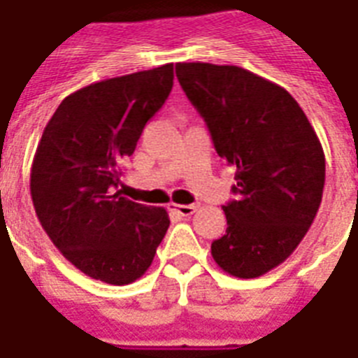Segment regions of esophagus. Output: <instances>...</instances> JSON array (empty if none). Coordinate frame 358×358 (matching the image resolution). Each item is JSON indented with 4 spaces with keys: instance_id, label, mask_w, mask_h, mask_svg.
Here are the masks:
<instances>
[{
    "instance_id": "1",
    "label": "esophagus",
    "mask_w": 358,
    "mask_h": 358,
    "mask_svg": "<svg viewBox=\"0 0 358 358\" xmlns=\"http://www.w3.org/2000/svg\"><path fill=\"white\" fill-rule=\"evenodd\" d=\"M170 210L177 213L179 217H190L192 213H196V205H170Z\"/></svg>"
}]
</instances>
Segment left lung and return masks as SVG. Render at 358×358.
I'll return each instance as SVG.
<instances>
[{"mask_svg": "<svg viewBox=\"0 0 358 358\" xmlns=\"http://www.w3.org/2000/svg\"><path fill=\"white\" fill-rule=\"evenodd\" d=\"M176 74L220 159L235 166L237 199L210 254L226 273L257 278L285 262L320 209L325 155L284 87L235 65L179 63Z\"/></svg>", "mask_w": 358, "mask_h": 358, "instance_id": "8db88e82", "label": "left lung"}]
</instances>
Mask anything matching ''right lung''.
I'll use <instances>...</instances> for the list:
<instances>
[{"mask_svg": "<svg viewBox=\"0 0 358 358\" xmlns=\"http://www.w3.org/2000/svg\"><path fill=\"white\" fill-rule=\"evenodd\" d=\"M173 63L82 87L63 99L38 141L31 199L41 226L74 267L106 284L153 263L170 218L115 190L121 160L170 95Z\"/></svg>", "mask_w": 358, "mask_h": 358, "instance_id": "add662e5", "label": "right lung"}]
</instances>
